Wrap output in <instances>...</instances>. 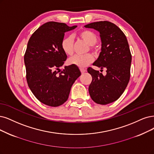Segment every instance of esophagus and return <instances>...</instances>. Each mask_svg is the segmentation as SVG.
<instances>
[{
    "label": "esophagus",
    "instance_id": "esophagus-1",
    "mask_svg": "<svg viewBox=\"0 0 154 154\" xmlns=\"http://www.w3.org/2000/svg\"><path fill=\"white\" fill-rule=\"evenodd\" d=\"M80 70H81V73H84L85 72H86V70H85V69H84V68H81V69H80Z\"/></svg>",
    "mask_w": 154,
    "mask_h": 154
}]
</instances>
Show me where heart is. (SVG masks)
Returning a JSON list of instances; mask_svg holds the SVG:
<instances>
[{
    "instance_id": "b5f03b06",
    "label": "heart",
    "mask_w": 154,
    "mask_h": 154,
    "mask_svg": "<svg viewBox=\"0 0 154 154\" xmlns=\"http://www.w3.org/2000/svg\"><path fill=\"white\" fill-rule=\"evenodd\" d=\"M78 37L89 45H94L98 41L95 34L89 30H82L78 33ZM61 48L63 52L67 55H72L73 53V39L71 36L65 37L62 40ZM93 49V48H91ZM94 61V56L88 54L86 55H75L68 60L70 65H75L79 68H85Z\"/></svg>"
}]
</instances>
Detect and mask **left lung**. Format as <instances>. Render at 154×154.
Returning <instances> with one entry per match:
<instances>
[{"label": "left lung", "instance_id": "obj_1", "mask_svg": "<svg viewBox=\"0 0 154 154\" xmlns=\"http://www.w3.org/2000/svg\"><path fill=\"white\" fill-rule=\"evenodd\" d=\"M84 27L100 33L101 52L93 65L106 68V75L91 67L88 68L92 76L89 86L90 96L98 104L112 103L120 98L129 81L132 58L128 40L120 28L109 21L94 22Z\"/></svg>", "mask_w": 154, "mask_h": 154}]
</instances>
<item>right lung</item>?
<instances>
[{"mask_svg":"<svg viewBox=\"0 0 154 154\" xmlns=\"http://www.w3.org/2000/svg\"><path fill=\"white\" fill-rule=\"evenodd\" d=\"M77 26L47 22L28 42L24 56L27 83L34 96L46 105L55 107L63 104L73 84L81 75L78 66L73 65L65 66L61 72L60 69L67 58L61 48L65 33Z\"/></svg>","mask_w":154,"mask_h":154,"instance_id":"obj_1","label":"right lung"}]
</instances>
